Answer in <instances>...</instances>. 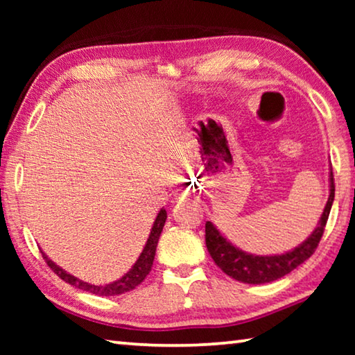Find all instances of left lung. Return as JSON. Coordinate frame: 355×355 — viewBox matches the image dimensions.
<instances>
[{"label":"left lung","instance_id":"8db88e82","mask_svg":"<svg viewBox=\"0 0 355 355\" xmlns=\"http://www.w3.org/2000/svg\"><path fill=\"white\" fill-rule=\"evenodd\" d=\"M335 197V184H334V173L330 167L329 173V199L326 207L322 209V214L315 230L311 235L300 243L296 248L285 252V254L275 255H255L249 254L243 249L233 245L228 239L222 235L219 228L216 227L211 220L205 224V241L209 255L214 263L232 279L243 284L250 285H261L269 284L284 275L290 274L293 269H296L299 264L307 261L318 248V243L324 233V227L329 219L330 208H332Z\"/></svg>","mask_w":355,"mask_h":355}]
</instances>
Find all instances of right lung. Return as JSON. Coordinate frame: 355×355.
<instances>
[{"mask_svg":"<svg viewBox=\"0 0 355 355\" xmlns=\"http://www.w3.org/2000/svg\"><path fill=\"white\" fill-rule=\"evenodd\" d=\"M166 219H167V211L164 208H161L158 214H156L155 222L152 225V230H150V235L146 241V245H144V249L139 254V257H137V260L135 261L133 266H131L130 271L125 272L122 277L111 282V284H106V285H92V284H89V282H84L81 279L75 277V275H71L61 266H58L55 261L50 260L44 250H40V252H42V255H44L45 261L48 263V266H50L64 282H67V284L80 288V290L97 294V296H117V294H123V293L135 290V288L137 285H141L144 279L147 277L150 269H152L155 254H156V245H158L161 232H163V227L166 224Z\"/></svg>","mask_w":355,"mask_h":355,"instance_id":"add662e5","label":"right lung"}]
</instances>
